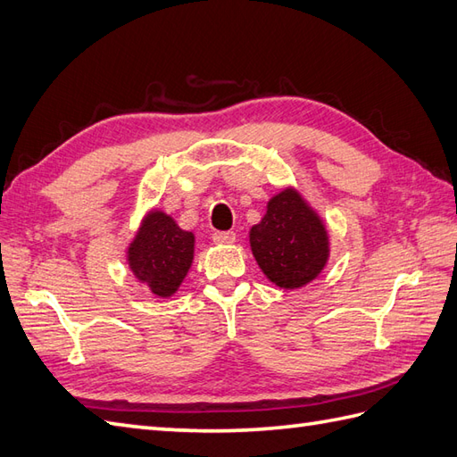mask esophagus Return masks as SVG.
I'll list each match as a JSON object with an SVG mask.
<instances>
[{
  "label": "esophagus",
  "instance_id": "esophagus-1",
  "mask_svg": "<svg viewBox=\"0 0 457 457\" xmlns=\"http://www.w3.org/2000/svg\"><path fill=\"white\" fill-rule=\"evenodd\" d=\"M237 235L235 232H215L213 242L215 244H235Z\"/></svg>",
  "mask_w": 457,
  "mask_h": 457
}]
</instances>
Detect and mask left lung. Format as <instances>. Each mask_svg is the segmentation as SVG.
Returning <instances> with one entry per match:
<instances>
[{"label": "left lung", "instance_id": "1", "mask_svg": "<svg viewBox=\"0 0 457 457\" xmlns=\"http://www.w3.org/2000/svg\"><path fill=\"white\" fill-rule=\"evenodd\" d=\"M329 230L295 186L267 202L265 215L250 228V248L262 273L279 288H303L329 262Z\"/></svg>", "mask_w": 457, "mask_h": 457}]
</instances>
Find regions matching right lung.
<instances>
[{
	"label": "right lung",
	"instance_id": "add662e5",
	"mask_svg": "<svg viewBox=\"0 0 457 457\" xmlns=\"http://www.w3.org/2000/svg\"><path fill=\"white\" fill-rule=\"evenodd\" d=\"M195 235L178 227L172 215L153 207L143 215L126 248L131 275L159 298H170L182 287L194 263Z\"/></svg>",
	"mask_w": 457,
	"mask_h": 457
}]
</instances>
